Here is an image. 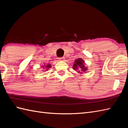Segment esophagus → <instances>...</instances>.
<instances>
[{
	"mask_svg": "<svg viewBox=\"0 0 128 128\" xmlns=\"http://www.w3.org/2000/svg\"><path fill=\"white\" fill-rule=\"evenodd\" d=\"M65 59L64 57H61V58H58V60L59 61H64V60Z\"/></svg>",
	"mask_w": 128,
	"mask_h": 128,
	"instance_id": "1",
	"label": "esophagus"
}]
</instances>
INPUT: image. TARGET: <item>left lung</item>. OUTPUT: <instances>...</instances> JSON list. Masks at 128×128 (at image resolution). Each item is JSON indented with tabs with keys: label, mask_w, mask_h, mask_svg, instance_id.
Masks as SVG:
<instances>
[{
	"label": "left lung",
	"mask_w": 128,
	"mask_h": 128,
	"mask_svg": "<svg viewBox=\"0 0 128 128\" xmlns=\"http://www.w3.org/2000/svg\"><path fill=\"white\" fill-rule=\"evenodd\" d=\"M84 64V62L82 59H78L77 60H76L74 62V66H73V67H72L73 69L74 70H76V69H78V68H80L82 71H84V72L86 71V70H87V68L85 67Z\"/></svg>",
	"instance_id": "1"
}]
</instances>
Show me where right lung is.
Listing matches in <instances>:
<instances>
[{
  "instance_id": "obj_1",
  "label": "right lung",
  "mask_w": 128,
  "mask_h": 128,
  "mask_svg": "<svg viewBox=\"0 0 128 128\" xmlns=\"http://www.w3.org/2000/svg\"><path fill=\"white\" fill-rule=\"evenodd\" d=\"M51 65L50 64H47V65H46V64H44V66H43V68H44L46 70H48V69H50V68H51ZM46 71V70H45Z\"/></svg>"
}]
</instances>
